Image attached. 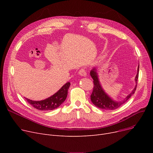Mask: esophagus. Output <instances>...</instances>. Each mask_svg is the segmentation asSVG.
I'll return each instance as SVG.
<instances>
[{"instance_id": "obj_1", "label": "esophagus", "mask_w": 153, "mask_h": 153, "mask_svg": "<svg viewBox=\"0 0 153 153\" xmlns=\"http://www.w3.org/2000/svg\"><path fill=\"white\" fill-rule=\"evenodd\" d=\"M79 74L82 76H85L87 75V72L84 69H81L79 71Z\"/></svg>"}]
</instances>
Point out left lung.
Wrapping results in <instances>:
<instances>
[{
    "mask_svg": "<svg viewBox=\"0 0 153 153\" xmlns=\"http://www.w3.org/2000/svg\"><path fill=\"white\" fill-rule=\"evenodd\" d=\"M90 74L94 80V88L92 94L91 95V99L94 105L101 109L108 110H115L121 105H122L123 104H124L131 97V96L134 94L138 83V79L139 75V66L138 68V73L136 74L135 77V81L136 82V85L134 87V89L129 95H127V97L122 102H115L113 100L111 99H110V97H108L105 92H104L100 84L97 73V72H96V69L95 68L91 70Z\"/></svg>",
    "mask_w": 153,
    "mask_h": 153,
    "instance_id": "1",
    "label": "left lung"
}]
</instances>
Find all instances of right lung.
<instances>
[{
    "instance_id": "right-lung-1",
    "label": "right lung",
    "mask_w": 153,
    "mask_h": 153,
    "mask_svg": "<svg viewBox=\"0 0 153 153\" xmlns=\"http://www.w3.org/2000/svg\"><path fill=\"white\" fill-rule=\"evenodd\" d=\"M70 85V82H67L56 94L43 100L33 101L27 98L25 99L30 105L39 110L48 111L54 110L59 107L66 100Z\"/></svg>"
}]
</instances>
